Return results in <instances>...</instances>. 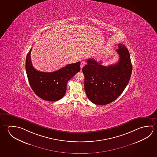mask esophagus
<instances>
[{
  "label": "esophagus",
  "instance_id": "1",
  "mask_svg": "<svg viewBox=\"0 0 157 157\" xmlns=\"http://www.w3.org/2000/svg\"><path fill=\"white\" fill-rule=\"evenodd\" d=\"M85 62L84 61H82V62H81V63H80V69H81V71L82 70V68L85 66Z\"/></svg>",
  "mask_w": 157,
  "mask_h": 157
}]
</instances>
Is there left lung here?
Segmentation results:
<instances>
[{"label": "left lung", "instance_id": "1", "mask_svg": "<svg viewBox=\"0 0 157 157\" xmlns=\"http://www.w3.org/2000/svg\"><path fill=\"white\" fill-rule=\"evenodd\" d=\"M116 50L119 56L116 64L105 66L93 59L87 60L82 68L85 77L84 89L89 100L98 105L111 103L123 92L132 73L130 56L124 45Z\"/></svg>", "mask_w": 157, "mask_h": 157}]
</instances>
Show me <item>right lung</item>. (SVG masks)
Segmentation results:
<instances>
[{"instance_id": "add662e5", "label": "right lung", "mask_w": 157, "mask_h": 157, "mask_svg": "<svg viewBox=\"0 0 157 157\" xmlns=\"http://www.w3.org/2000/svg\"><path fill=\"white\" fill-rule=\"evenodd\" d=\"M27 55L26 70L29 85L38 97L48 101L61 99L66 92L68 81L80 70V62L67 64L53 72L36 71L32 64L31 52Z\"/></svg>"}]
</instances>
